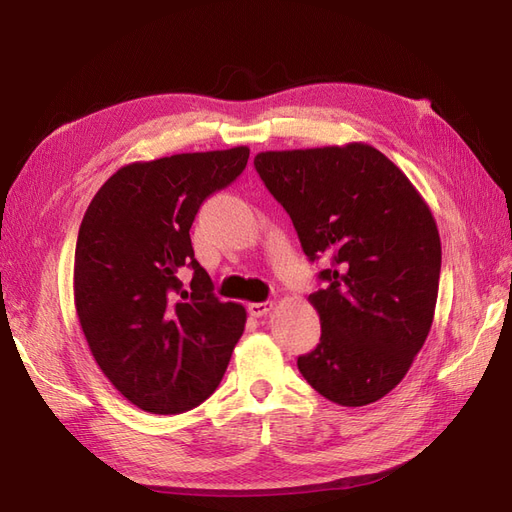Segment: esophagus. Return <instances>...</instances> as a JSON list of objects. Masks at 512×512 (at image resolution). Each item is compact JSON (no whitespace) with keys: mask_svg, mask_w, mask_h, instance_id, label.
Instances as JSON below:
<instances>
[{"mask_svg":"<svg viewBox=\"0 0 512 512\" xmlns=\"http://www.w3.org/2000/svg\"><path fill=\"white\" fill-rule=\"evenodd\" d=\"M273 309V303L271 301H262V303H250L247 305V312H250V316L254 318H262L265 314H269Z\"/></svg>","mask_w":512,"mask_h":512,"instance_id":"obj_1","label":"esophagus"}]
</instances>
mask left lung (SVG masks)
Returning a JSON list of instances; mask_svg holds the SVG:
<instances>
[{
  "mask_svg": "<svg viewBox=\"0 0 512 512\" xmlns=\"http://www.w3.org/2000/svg\"><path fill=\"white\" fill-rule=\"evenodd\" d=\"M254 166L309 260L331 258L309 294L320 344L299 371L333 404H374L404 380L429 335L442 245L410 179L365 143L262 151Z\"/></svg>",
  "mask_w": 512,
  "mask_h": 512,
  "instance_id": "8db88e82",
  "label": "left lung"
}]
</instances>
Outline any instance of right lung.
<instances>
[{"instance_id":"obj_1","label":"right lung","mask_w":512,"mask_h":512,"mask_svg":"<svg viewBox=\"0 0 512 512\" xmlns=\"http://www.w3.org/2000/svg\"><path fill=\"white\" fill-rule=\"evenodd\" d=\"M247 147L121 166L91 200L74 252V305L102 374L151 414L192 410L218 389L245 307L213 294L190 228L235 181ZM193 269L190 291L178 271Z\"/></svg>"}]
</instances>
